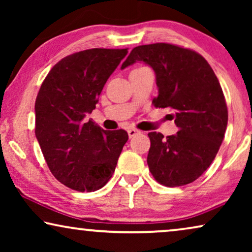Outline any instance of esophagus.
<instances>
[{"instance_id":"esophagus-1","label":"esophagus","mask_w":252,"mask_h":252,"mask_svg":"<svg viewBox=\"0 0 252 252\" xmlns=\"http://www.w3.org/2000/svg\"><path fill=\"white\" fill-rule=\"evenodd\" d=\"M139 133H140L139 129H136V128H128V135H129V137L135 136L136 134H139Z\"/></svg>"}]
</instances>
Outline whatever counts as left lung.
<instances>
[{
  "instance_id": "1",
  "label": "left lung",
  "mask_w": 252,
  "mask_h": 252,
  "mask_svg": "<svg viewBox=\"0 0 252 252\" xmlns=\"http://www.w3.org/2000/svg\"><path fill=\"white\" fill-rule=\"evenodd\" d=\"M144 62L156 73V108H170L178 133L164 137L150 132L147 163L153 177L166 187L198 179L211 165L225 136L228 111L218 78L202 55L171 43L135 47L125 68Z\"/></svg>"
}]
</instances>
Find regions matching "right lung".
<instances>
[{
	"label": "right lung",
	"mask_w": 252,
	"mask_h": 252,
	"mask_svg": "<svg viewBox=\"0 0 252 252\" xmlns=\"http://www.w3.org/2000/svg\"><path fill=\"white\" fill-rule=\"evenodd\" d=\"M127 53V48H94L68 55L51 68L37 93L36 139L54 177L74 190L105 186L128 140L126 130H105L85 119Z\"/></svg>",
	"instance_id": "add662e5"
}]
</instances>
